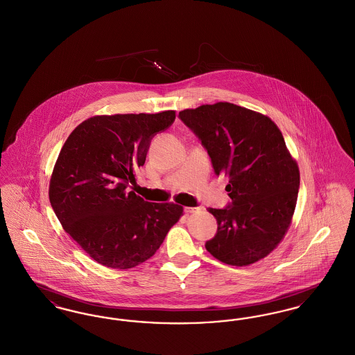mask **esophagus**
<instances>
[{"label":"esophagus","instance_id":"1","mask_svg":"<svg viewBox=\"0 0 355 355\" xmlns=\"http://www.w3.org/2000/svg\"><path fill=\"white\" fill-rule=\"evenodd\" d=\"M186 214H190V213H197L200 211V207H184Z\"/></svg>","mask_w":355,"mask_h":355}]
</instances>
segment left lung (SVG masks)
<instances>
[{"label":"left lung","mask_w":355,"mask_h":355,"mask_svg":"<svg viewBox=\"0 0 355 355\" xmlns=\"http://www.w3.org/2000/svg\"><path fill=\"white\" fill-rule=\"evenodd\" d=\"M198 137L217 175L229 177L232 198L209 213L217 234L209 253L232 266H246L271 253L290 226L300 189V170L284 135L269 117L229 102L180 112Z\"/></svg>","instance_id":"8db88e82"}]
</instances>
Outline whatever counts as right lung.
<instances>
[{
  "label": "right lung",
  "instance_id": "add662e5",
  "mask_svg": "<svg viewBox=\"0 0 355 355\" xmlns=\"http://www.w3.org/2000/svg\"><path fill=\"white\" fill-rule=\"evenodd\" d=\"M174 119L173 110L92 117L60 152L49 186L51 207L69 236L106 268L123 270L149 259L182 216L180 205L148 202L129 191L153 137Z\"/></svg>",
  "mask_w": 355,
  "mask_h": 355
}]
</instances>
